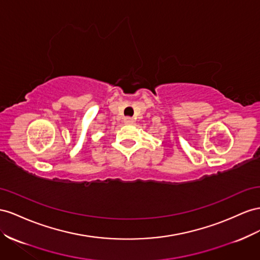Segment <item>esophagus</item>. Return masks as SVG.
<instances>
[{
  "label": "esophagus",
  "instance_id": "obj_1",
  "mask_svg": "<svg viewBox=\"0 0 260 260\" xmlns=\"http://www.w3.org/2000/svg\"><path fill=\"white\" fill-rule=\"evenodd\" d=\"M123 122H124L125 124H133V122H135V120H133V119L130 118V117H125V118L123 119Z\"/></svg>",
  "mask_w": 260,
  "mask_h": 260
}]
</instances>
